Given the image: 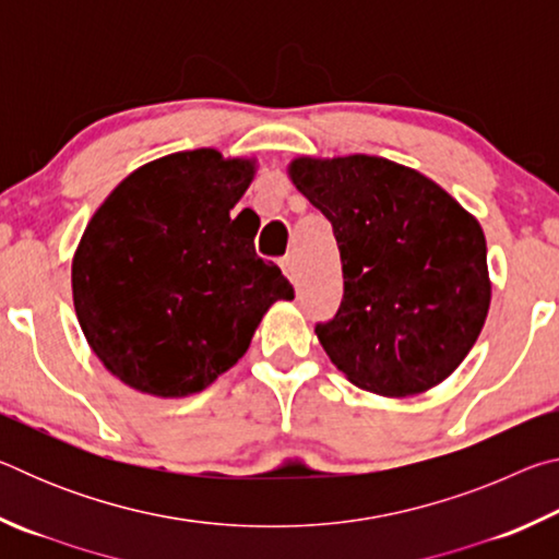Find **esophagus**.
Instances as JSON below:
<instances>
[{
  "mask_svg": "<svg viewBox=\"0 0 559 559\" xmlns=\"http://www.w3.org/2000/svg\"><path fill=\"white\" fill-rule=\"evenodd\" d=\"M281 269H283V273H286L288 281L298 278V266H296V259H293V257L281 259Z\"/></svg>",
  "mask_w": 559,
  "mask_h": 559,
  "instance_id": "1",
  "label": "esophagus"
}]
</instances>
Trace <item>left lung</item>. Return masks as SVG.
I'll return each instance as SVG.
<instances>
[{"label": "left lung", "mask_w": 559, "mask_h": 559, "mask_svg": "<svg viewBox=\"0 0 559 559\" xmlns=\"http://www.w3.org/2000/svg\"><path fill=\"white\" fill-rule=\"evenodd\" d=\"M290 182L325 214L343 261L320 345L359 390L412 396L456 370L490 306L478 219L427 175L372 155L296 157Z\"/></svg>", "instance_id": "8db88e82"}]
</instances>
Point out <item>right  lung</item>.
I'll list each match as a JSON object with an SVG mask.
<instances>
[{"label": "right lung", "instance_id": "obj_1", "mask_svg": "<svg viewBox=\"0 0 559 559\" xmlns=\"http://www.w3.org/2000/svg\"><path fill=\"white\" fill-rule=\"evenodd\" d=\"M257 159L200 147L153 159L106 197L73 253V308L103 367L177 400L239 362L293 288L234 229Z\"/></svg>", "mask_w": 559, "mask_h": 559}]
</instances>
